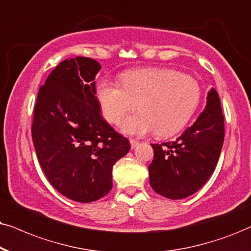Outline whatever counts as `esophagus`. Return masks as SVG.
<instances>
[{"mask_svg": "<svg viewBox=\"0 0 251 251\" xmlns=\"http://www.w3.org/2000/svg\"><path fill=\"white\" fill-rule=\"evenodd\" d=\"M129 144H131V148L134 149L135 147H138L139 146V141L134 140V139H129Z\"/></svg>", "mask_w": 251, "mask_h": 251, "instance_id": "1", "label": "esophagus"}]
</instances>
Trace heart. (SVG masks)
<instances>
[{
  "mask_svg": "<svg viewBox=\"0 0 251 251\" xmlns=\"http://www.w3.org/2000/svg\"><path fill=\"white\" fill-rule=\"evenodd\" d=\"M120 85L103 80L96 97L103 118L118 124L138 105L140 112L126 118L123 132L145 135L154 132L169 136L188 124L201 102V89L196 77L171 68H141L120 76Z\"/></svg>",
  "mask_w": 251,
  "mask_h": 251,
  "instance_id": "heart-1",
  "label": "heart"
}]
</instances>
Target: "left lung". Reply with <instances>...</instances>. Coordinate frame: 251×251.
Here are the masks:
<instances>
[{
    "label": "left lung",
    "instance_id": "8db88e82",
    "mask_svg": "<svg viewBox=\"0 0 251 251\" xmlns=\"http://www.w3.org/2000/svg\"><path fill=\"white\" fill-rule=\"evenodd\" d=\"M224 136L220 98L211 89L204 112L191 127L175 141L151 144L154 160L148 170L154 191L169 199H183L198 191L217 167Z\"/></svg>",
    "mask_w": 251,
    "mask_h": 251
}]
</instances>
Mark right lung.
I'll return each mask as SVG.
<instances>
[{"mask_svg": "<svg viewBox=\"0 0 251 251\" xmlns=\"http://www.w3.org/2000/svg\"><path fill=\"white\" fill-rule=\"evenodd\" d=\"M90 58L65 60L38 91L31 133L38 161L53 188L72 201L91 202L112 188V168L129 141L100 116Z\"/></svg>", "mask_w": 251, "mask_h": 251, "instance_id": "add662e5", "label": "right lung"}]
</instances>
